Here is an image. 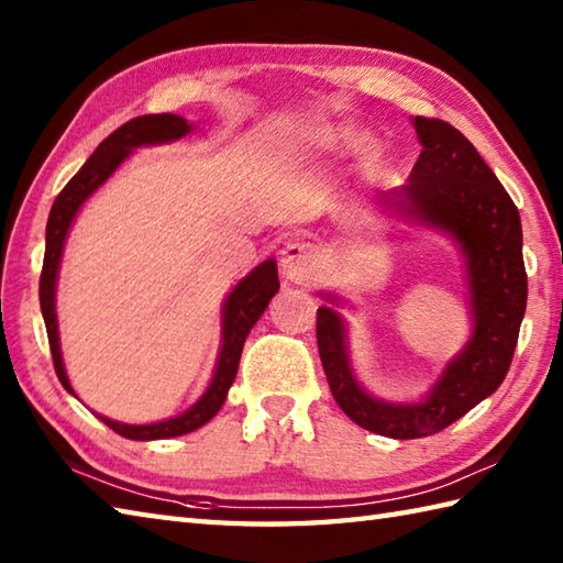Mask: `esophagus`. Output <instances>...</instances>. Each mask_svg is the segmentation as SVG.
<instances>
[{
    "label": "esophagus",
    "mask_w": 563,
    "mask_h": 563,
    "mask_svg": "<svg viewBox=\"0 0 563 563\" xmlns=\"http://www.w3.org/2000/svg\"><path fill=\"white\" fill-rule=\"evenodd\" d=\"M283 275L292 283H312L321 268V256L314 244L290 242L280 254Z\"/></svg>",
    "instance_id": "1"
}]
</instances>
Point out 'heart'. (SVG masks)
I'll return each mask as SVG.
<instances>
[{
  "label": "heart",
  "instance_id": "heart-1",
  "mask_svg": "<svg viewBox=\"0 0 563 563\" xmlns=\"http://www.w3.org/2000/svg\"><path fill=\"white\" fill-rule=\"evenodd\" d=\"M349 133L345 130H339V128H327V130H319V133L314 135V145L319 150H339L343 147L345 142H349Z\"/></svg>",
  "mask_w": 563,
  "mask_h": 563
}]
</instances>
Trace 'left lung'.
Listing matches in <instances>:
<instances>
[{
	"mask_svg": "<svg viewBox=\"0 0 563 563\" xmlns=\"http://www.w3.org/2000/svg\"><path fill=\"white\" fill-rule=\"evenodd\" d=\"M421 157L409 181L379 194L382 212L411 227L448 234L464 258L472 336L442 367L435 385L418 401H387L357 382L343 300L321 292L333 307L317 309V343L333 399L353 423L369 433L411 440L433 435L500 387L528 305L522 263V227L516 202L488 169L482 154L457 128L435 118H413Z\"/></svg>",
	"mask_w": 563,
	"mask_h": 563,
	"instance_id": "1",
	"label": "left lung"
}]
</instances>
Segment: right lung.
<instances>
[{
    "label": "right lung",
    "mask_w": 563,
    "mask_h": 563,
    "mask_svg": "<svg viewBox=\"0 0 563 563\" xmlns=\"http://www.w3.org/2000/svg\"><path fill=\"white\" fill-rule=\"evenodd\" d=\"M194 128H196L194 123H188L186 118L174 115V113H152V115L133 118V121H128L125 125L113 130V133L106 137L97 150H93L87 164H84L81 169L69 178V184L63 188V194H59L53 202L51 218H47V227H45L41 312L45 319L47 341H51L55 373L71 397H77V394L69 385L63 351H59V329H57V312H55V288H57L59 263H63V251H65L67 234L71 230V222H75L84 202H87L106 181H109L118 166H121L137 147L176 142L186 137ZM278 288H280L278 266H275L273 258H266L249 275H244V278L234 285L232 292L227 295V300L222 302V345L218 353V365H214L208 389L202 391L200 399L194 406H188L184 413L166 418V421L142 423V426L113 421V418L101 416V413L97 416L111 430H115L118 435H123L128 440L176 438V435L194 433V430H198L200 426H206L210 418L222 409L227 391H230L232 382L236 377L239 357H242V349L249 331L254 329L261 314L266 312V307L273 300V295L278 292Z\"/></svg>",
    "instance_id": "obj_1"
}]
</instances>
